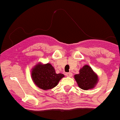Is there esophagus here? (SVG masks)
Segmentation results:
<instances>
[{"label": "esophagus", "instance_id": "obj_1", "mask_svg": "<svg viewBox=\"0 0 120 120\" xmlns=\"http://www.w3.org/2000/svg\"><path fill=\"white\" fill-rule=\"evenodd\" d=\"M66 75L68 77H71L72 75V74L71 73V72H69V73H66Z\"/></svg>", "mask_w": 120, "mask_h": 120}]
</instances>
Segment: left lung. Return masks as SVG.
<instances>
[{
    "label": "left lung",
    "mask_w": 120,
    "mask_h": 120,
    "mask_svg": "<svg viewBox=\"0 0 120 120\" xmlns=\"http://www.w3.org/2000/svg\"><path fill=\"white\" fill-rule=\"evenodd\" d=\"M74 79L80 88L84 90L95 88L99 82L98 75L88 65H85L79 71V74L74 75Z\"/></svg>",
    "instance_id": "left-lung-1"
}]
</instances>
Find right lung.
<instances>
[{"label": "right lung", "mask_w": 120, "mask_h": 120, "mask_svg": "<svg viewBox=\"0 0 120 120\" xmlns=\"http://www.w3.org/2000/svg\"><path fill=\"white\" fill-rule=\"evenodd\" d=\"M64 77L62 74H56L55 69L49 63H37L31 70V78L37 86L43 90H51L58 85Z\"/></svg>", "instance_id": "obj_1"}]
</instances>
